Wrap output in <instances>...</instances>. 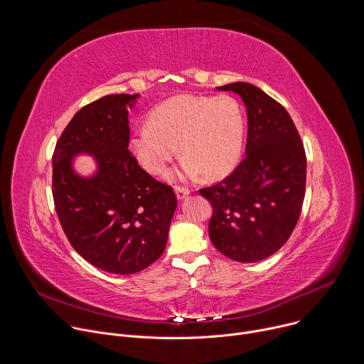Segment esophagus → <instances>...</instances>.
Returning a JSON list of instances; mask_svg holds the SVG:
<instances>
[{"label":"esophagus","mask_w":364,"mask_h":364,"mask_svg":"<svg viewBox=\"0 0 364 364\" xmlns=\"http://www.w3.org/2000/svg\"><path fill=\"white\" fill-rule=\"evenodd\" d=\"M190 194V188H186V187H180V186H176V196L178 200H183L186 198L187 196Z\"/></svg>","instance_id":"obj_1"}]
</instances>
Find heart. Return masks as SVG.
<instances>
[{
    "label": "heart",
    "mask_w": 364,
    "mask_h": 364,
    "mask_svg": "<svg viewBox=\"0 0 364 364\" xmlns=\"http://www.w3.org/2000/svg\"><path fill=\"white\" fill-rule=\"evenodd\" d=\"M245 118L236 99L177 95L155 107L148 124L136 127L128 148L138 164L151 174L163 173L176 157L184 155L177 176L205 178L228 176L239 161Z\"/></svg>",
    "instance_id": "1"
}]
</instances>
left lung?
Masks as SVG:
<instances>
[{"label":"left lung","mask_w":364,"mask_h":364,"mask_svg":"<svg viewBox=\"0 0 364 364\" xmlns=\"http://www.w3.org/2000/svg\"><path fill=\"white\" fill-rule=\"evenodd\" d=\"M237 93L247 111L246 157L220 183L200 190L213 215L215 247L236 262L274 255L295 229L305 194L306 157L287 109L264 90L236 82L218 87Z\"/></svg>","instance_id":"obj_1"}]
</instances>
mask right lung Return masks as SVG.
Segmentation results:
<instances>
[{
    "label": "right lung",
    "mask_w": 364,
    "mask_h": 364,
    "mask_svg": "<svg viewBox=\"0 0 364 364\" xmlns=\"http://www.w3.org/2000/svg\"><path fill=\"white\" fill-rule=\"evenodd\" d=\"M135 95H107L75 114L53 152V200L75 250L111 274H136L163 255L177 207L171 186L152 178L128 149ZM92 154L97 173L73 170Z\"/></svg>",
    "instance_id": "right-lung-1"
}]
</instances>
